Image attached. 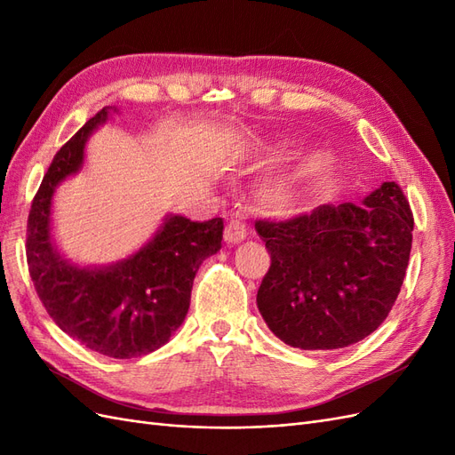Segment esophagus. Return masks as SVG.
<instances>
[{"instance_id":"1","label":"esophagus","mask_w":455,"mask_h":455,"mask_svg":"<svg viewBox=\"0 0 455 455\" xmlns=\"http://www.w3.org/2000/svg\"><path fill=\"white\" fill-rule=\"evenodd\" d=\"M224 235H226L228 243L237 244V243L246 239V235H249V231H246V226L243 222H239V220H229L228 226H226Z\"/></svg>"}]
</instances>
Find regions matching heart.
<instances>
[{"label": "heart", "mask_w": 455, "mask_h": 455, "mask_svg": "<svg viewBox=\"0 0 455 455\" xmlns=\"http://www.w3.org/2000/svg\"><path fill=\"white\" fill-rule=\"evenodd\" d=\"M330 167H332L330 157L326 154H316L304 164V169L299 172L269 182L264 189H261V199H264V203L273 212L277 214L292 212L301 203V197L306 194V188L319 180V178H323L330 171Z\"/></svg>", "instance_id": "b5f03b06"}]
</instances>
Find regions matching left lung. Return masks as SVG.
Here are the masks:
<instances>
[{"label": "left lung", "mask_w": 455, "mask_h": 455, "mask_svg": "<svg viewBox=\"0 0 455 455\" xmlns=\"http://www.w3.org/2000/svg\"><path fill=\"white\" fill-rule=\"evenodd\" d=\"M271 266L256 304L271 332L306 351L341 349L387 319L406 275L410 204L383 182L363 204H321L283 222L258 220Z\"/></svg>", "instance_id": "left-lung-1"}]
</instances>
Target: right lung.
<instances>
[{"label":"right lung","mask_w":455,"mask_h":455,"mask_svg":"<svg viewBox=\"0 0 455 455\" xmlns=\"http://www.w3.org/2000/svg\"><path fill=\"white\" fill-rule=\"evenodd\" d=\"M117 112L102 108L57 151L32 201L26 258L41 304L62 332L112 359H132L164 346L184 323L199 266L222 249L224 222L169 214L142 249L109 266H77L57 251L54 191L81 171L89 136Z\"/></svg>","instance_id":"obj_1"}]
</instances>
